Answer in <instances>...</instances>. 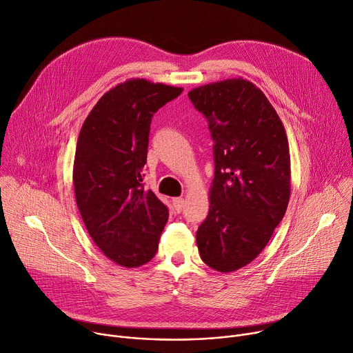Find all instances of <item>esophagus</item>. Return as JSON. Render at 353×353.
Here are the masks:
<instances>
[{
  "label": "esophagus",
  "mask_w": 353,
  "mask_h": 353,
  "mask_svg": "<svg viewBox=\"0 0 353 353\" xmlns=\"http://www.w3.org/2000/svg\"><path fill=\"white\" fill-rule=\"evenodd\" d=\"M172 205H174V208H175L176 212H181V210L183 209L185 201H183V198H174V199H172Z\"/></svg>",
  "instance_id": "1"
}]
</instances>
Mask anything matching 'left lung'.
Here are the masks:
<instances>
[{"mask_svg":"<svg viewBox=\"0 0 353 353\" xmlns=\"http://www.w3.org/2000/svg\"><path fill=\"white\" fill-rule=\"evenodd\" d=\"M188 97L208 121L214 162L210 208L196 245L205 264L229 273L253 261L284 218L288 140L273 105L248 80L205 85Z\"/></svg>","mask_w":353,"mask_h":353,"instance_id":"obj_1","label":"left lung"}]
</instances>
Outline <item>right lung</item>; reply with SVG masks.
<instances>
[{
    "label": "right lung",
    "instance_id": "obj_1",
    "mask_svg": "<svg viewBox=\"0 0 353 353\" xmlns=\"http://www.w3.org/2000/svg\"><path fill=\"white\" fill-rule=\"evenodd\" d=\"M182 92L128 80L97 101L79 134L73 164L79 212L104 256L127 268L155 256L168 221L167 205L145 191L143 168L154 114Z\"/></svg>",
    "mask_w": 353,
    "mask_h": 353
}]
</instances>
